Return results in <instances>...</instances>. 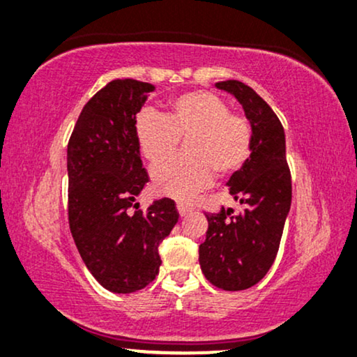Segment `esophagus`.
Returning <instances> with one entry per match:
<instances>
[{"label": "esophagus", "mask_w": 357, "mask_h": 357, "mask_svg": "<svg viewBox=\"0 0 357 357\" xmlns=\"http://www.w3.org/2000/svg\"><path fill=\"white\" fill-rule=\"evenodd\" d=\"M194 209V206L192 204H189V202H178V211H179V214L181 215H186V214H189V212H191Z\"/></svg>", "instance_id": "esophagus-1"}]
</instances>
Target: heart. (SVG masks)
<instances>
[{
    "label": "heart",
    "instance_id": "1",
    "mask_svg": "<svg viewBox=\"0 0 357 357\" xmlns=\"http://www.w3.org/2000/svg\"><path fill=\"white\" fill-rule=\"evenodd\" d=\"M133 130L139 151L151 165L169 160L186 139V156L153 169L156 191L173 197H188L209 186L214 173H236L249 161L254 146L247 116L231 112L224 98L207 90L171 98L166 115L139 112Z\"/></svg>",
    "mask_w": 357,
    "mask_h": 357
}]
</instances>
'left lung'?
Returning <instances> with one entry per match:
<instances>
[{"mask_svg": "<svg viewBox=\"0 0 357 357\" xmlns=\"http://www.w3.org/2000/svg\"><path fill=\"white\" fill-rule=\"evenodd\" d=\"M215 87L241 102L254 128V146L249 161L227 181L242 212L224 207L206 212L209 227L199 245V264L212 285L238 291L259 283L278 254L291 204V174L285 132L268 103L241 80H224Z\"/></svg>", "mask_w": 357, "mask_h": 357, "instance_id": "obj_1", "label": "left lung"}]
</instances>
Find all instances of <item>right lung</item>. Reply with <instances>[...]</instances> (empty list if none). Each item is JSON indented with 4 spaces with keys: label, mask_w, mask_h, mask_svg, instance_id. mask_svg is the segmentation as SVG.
Instances as JSON below:
<instances>
[{
    "label": "right lung",
    "mask_w": 357,
    "mask_h": 357,
    "mask_svg": "<svg viewBox=\"0 0 357 357\" xmlns=\"http://www.w3.org/2000/svg\"><path fill=\"white\" fill-rule=\"evenodd\" d=\"M151 92L155 85L139 80L108 82L85 103L67 145L72 237L90 273L114 293L142 290L155 280L158 247L179 219L169 197L146 211L135 201L150 176L133 125Z\"/></svg>",
    "instance_id": "right-lung-1"
}]
</instances>
